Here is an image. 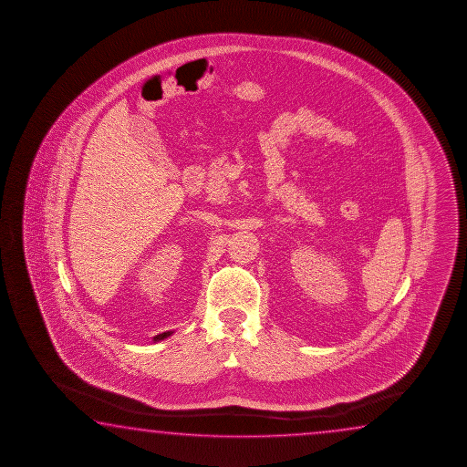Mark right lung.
I'll return each mask as SVG.
<instances>
[{
    "label": "right lung",
    "mask_w": 467,
    "mask_h": 467,
    "mask_svg": "<svg viewBox=\"0 0 467 467\" xmlns=\"http://www.w3.org/2000/svg\"><path fill=\"white\" fill-rule=\"evenodd\" d=\"M171 333L173 332L160 333V335H157V337H153V343H157V341L165 340V338H168V337H170Z\"/></svg>",
    "instance_id": "add662e5"
}]
</instances>
